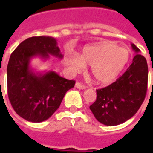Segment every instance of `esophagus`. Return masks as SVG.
I'll use <instances>...</instances> for the list:
<instances>
[{
	"label": "esophagus",
	"instance_id": "esophagus-1",
	"mask_svg": "<svg viewBox=\"0 0 153 153\" xmlns=\"http://www.w3.org/2000/svg\"><path fill=\"white\" fill-rule=\"evenodd\" d=\"M75 88H79V89H86L87 87L85 86V85H83V84H81V83H75Z\"/></svg>",
	"mask_w": 153,
	"mask_h": 153
}]
</instances>
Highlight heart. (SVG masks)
<instances>
[{
  "label": "heart",
  "mask_w": 153,
  "mask_h": 153,
  "mask_svg": "<svg viewBox=\"0 0 153 153\" xmlns=\"http://www.w3.org/2000/svg\"><path fill=\"white\" fill-rule=\"evenodd\" d=\"M127 48L114 42H102L83 47L79 56L67 59L66 64L74 72H79L85 65H91V74L97 82L106 84L120 74L129 60Z\"/></svg>",
  "instance_id": "b5f03b06"
}]
</instances>
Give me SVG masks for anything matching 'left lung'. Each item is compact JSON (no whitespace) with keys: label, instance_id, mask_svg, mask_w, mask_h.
Returning a JSON list of instances; mask_svg holds the SVG:
<instances>
[{"label":"left lung","instance_id":"obj_1","mask_svg":"<svg viewBox=\"0 0 153 153\" xmlns=\"http://www.w3.org/2000/svg\"><path fill=\"white\" fill-rule=\"evenodd\" d=\"M135 56L121 76L109 86L97 90V99L90 106L95 118L108 126L120 125L136 114L144 101L148 86L147 60L131 44ZM153 72V68H152Z\"/></svg>","mask_w":153,"mask_h":153}]
</instances>
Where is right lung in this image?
<instances>
[{
    "mask_svg": "<svg viewBox=\"0 0 153 153\" xmlns=\"http://www.w3.org/2000/svg\"><path fill=\"white\" fill-rule=\"evenodd\" d=\"M51 56L62 59L56 38L32 37L22 42L10 55L7 65L8 97L12 107L22 118L34 123L49 119L56 111L75 81L60 76L53 70L35 71L32 60Z\"/></svg>",
    "mask_w": 153,
    "mask_h": 153,
    "instance_id": "add662e5",
    "label": "right lung"
}]
</instances>
